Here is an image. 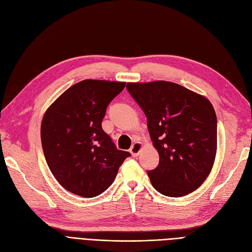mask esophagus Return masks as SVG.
<instances>
[{
  "mask_svg": "<svg viewBox=\"0 0 252 252\" xmlns=\"http://www.w3.org/2000/svg\"><path fill=\"white\" fill-rule=\"evenodd\" d=\"M141 149H142V144L140 142L137 141V142L133 143L132 148H131V150H129V152H131L133 157H137L138 155H139V152L141 151Z\"/></svg>",
  "mask_w": 252,
  "mask_h": 252,
  "instance_id": "1",
  "label": "esophagus"
}]
</instances>
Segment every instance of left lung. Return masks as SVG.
<instances>
[{
	"label": "left lung",
	"instance_id": "1",
	"mask_svg": "<svg viewBox=\"0 0 252 252\" xmlns=\"http://www.w3.org/2000/svg\"><path fill=\"white\" fill-rule=\"evenodd\" d=\"M126 90L147 116L159 164L148 170L152 185L167 197H182L205 181L217 152L213 104L174 83H128Z\"/></svg>",
	"mask_w": 252,
	"mask_h": 252
}]
</instances>
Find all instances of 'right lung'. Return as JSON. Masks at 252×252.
Returning <instances> with one entry per match:
<instances>
[{"instance_id":"add662e5","label":"right lung","mask_w":252,"mask_h":252,"mask_svg":"<svg viewBox=\"0 0 252 252\" xmlns=\"http://www.w3.org/2000/svg\"><path fill=\"white\" fill-rule=\"evenodd\" d=\"M126 83L86 79L69 88L45 113L40 139L55 179L72 193L93 198L115 180L128 152L116 148L101 123Z\"/></svg>"}]
</instances>
